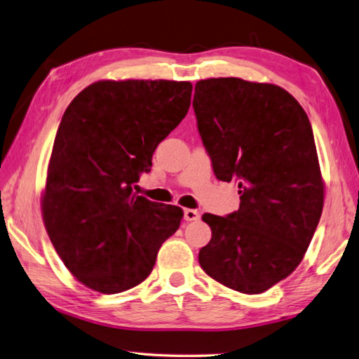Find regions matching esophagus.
Returning a JSON list of instances; mask_svg holds the SVG:
<instances>
[{"mask_svg": "<svg viewBox=\"0 0 359 359\" xmlns=\"http://www.w3.org/2000/svg\"><path fill=\"white\" fill-rule=\"evenodd\" d=\"M199 218H201V213L198 210H193V208H185V212H184L185 221H198Z\"/></svg>", "mask_w": 359, "mask_h": 359, "instance_id": "esophagus-1", "label": "esophagus"}]
</instances>
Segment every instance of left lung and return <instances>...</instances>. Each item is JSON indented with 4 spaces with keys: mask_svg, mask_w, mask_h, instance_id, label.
Here are the masks:
<instances>
[{
    "mask_svg": "<svg viewBox=\"0 0 359 359\" xmlns=\"http://www.w3.org/2000/svg\"><path fill=\"white\" fill-rule=\"evenodd\" d=\"M193 108L217 179L238 182L240 207L204 213L212 238L199 264L215 281L256 295L297 269L323 208L311 122L287 90L242 78H208Z\"/></svg>",
    "mask_w": 359,
    "mask_h": 359,
    "instance_id": "8db88e82",
    "label": "left lung"
}]
</instances>
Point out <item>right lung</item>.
Here are the masks:
<instances>
[{
	"label": "right lung",
	"mask_w": 359,
	"mask_h": 359,
	"mask_svg": "<svg viewBox=\"0 0 359 359\" xmlns=\"http://www.w3.org/2000/svg\"><path fill=\"white\" fill-rule=\"evenodd\" d=\"M190 81L100 80L70 102L42 193L45 229L78 281L126 292L151 275L184 212L136 196L160 142L191 103Z\"/></svg>",
	"instance_id": "add662e5"
}]
</instances>
